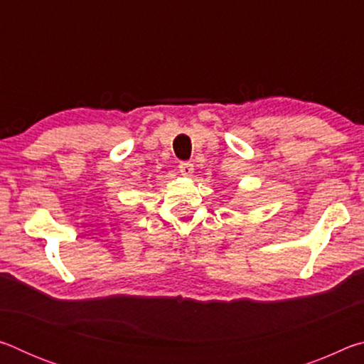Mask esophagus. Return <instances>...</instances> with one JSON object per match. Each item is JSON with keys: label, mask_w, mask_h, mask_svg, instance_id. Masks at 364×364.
<instances>
[{"label": "esophagus", "mask_w": 364, "mask_h": 364, "mask_svg": "<svg viewBox=\"0 0 364 364\" xmlns=\"http://www.w3.org/2000/svg\"><path fill=\"white\" fill-rule=\"evenodd\" d=\"M178 168H180V173L183 176H191L194 173V165L191 162H180V165H178Z\"/></svg>", "instance_id": "1"}]
</instances>
